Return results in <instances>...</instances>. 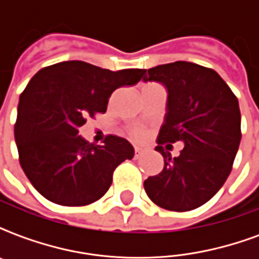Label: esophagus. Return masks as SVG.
<instances>
[{
  "instance_id": "34e87169",
  "label": "esophagus",
  "mask_w": 259,
  "mask_h": 259,
  "mask_svg": "<svg viewBox=\"0 0 259 259\" xmlns=\"http://www.w3.org/2000/svg\"><path fill=\"white\" fill-rule=\"evenodd\" d=\"M142 153H144V150H142L140 146H136V148H134V158H140L142 156Z\"/></svg>"
}]
</instances>
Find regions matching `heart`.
<instances>
[{
	"instance_id": "1",
	"label": "heart",
	"mask_w": 259,
	"mask_h": 259,
	"mask_svg": "<svg viewBox=\"0 0 259 259\" xmlns=\"http://www.w3.org/2000/svg\"><path fill=\"white\" fill-rule=\"evenodd\" d=\"M134 136H136V137H141L142 132L141 130H136V132H134Z\"/></svg>"
}]
</instances>
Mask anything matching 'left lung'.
Segmentation results:
<instances>
[{
	"label": "left lung",
	"instance_id": "obj_1",
	"mask_svg": "<svg viewBox=\"0 0 259 259\" xmlns=\"http://www.w3.org/2000/svg\"><path fill=\"white\" fill-rule=\"evenodd\" d=\"M142 80L161 83L168 94L156 146L164 168L144 181L146 195L169 211L197 208L223 187L233 168L242 137L237 97L218 72L191 62L144 70ZM176 141L185 149L172 158L162 145Z\"/></svg>",
	"mask_w": 259,
	"mask_h": 259
}]
</instances>
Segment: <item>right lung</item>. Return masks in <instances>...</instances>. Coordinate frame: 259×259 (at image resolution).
<instances>
[{"instance_id": "obj_1", "label": "right lung", "mask_w": 259, "mask_h": 259, "mask_svg": "<svg viewBox=\"0 0 259 259\" xmlns=\"http://www.w3.org/2000/svg\"><path fill=\"white\" fill-rule=\"evenodd\" d=\"M144 70H105L80 60L38 71L20 95L14 140L20 164L38 193L62 205L101 199L122 161L132 160L127 140L107 136L95 145L79 136L86 117L106 113L114 90L134 86Z\"/></svg>"}]
</instances>
